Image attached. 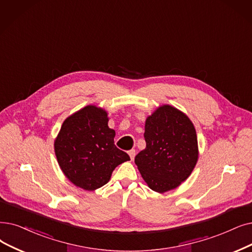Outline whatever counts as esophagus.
I'll use <instances>...</instances> for the list:
<instances>
[{
  "instance_id": "1",
  "label": "esophagus",
  "mask_w": 252,
  "mask_h": 252,
  "mask_svg": "<svg viewBox=\"0 0 252 252\" xmlns=\"http://www.w3.org/2000/svg\"><path fill=\"white\" fill-rule=\"evenodd\" d=\"M128 156H129V158H130V160H134L135 156H136V151H135L134 149L129 150V151H128Z\"/></svg>"
}]
</instances>
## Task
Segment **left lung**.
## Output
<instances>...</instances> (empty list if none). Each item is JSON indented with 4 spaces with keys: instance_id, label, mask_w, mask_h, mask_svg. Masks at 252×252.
Wrapping results in <instances>:
<instances>
[{
    "instance_id": "1",
    "label": "left lung",
    "mask_w": 252,
    "mask_h": 252,
    "mask_svg": "<svg viewBox=\"0 0 252 252\" xmlns=\"http://www.w3.org/2000/svg\"><path fill=\"white\" fill-rule=\"evenodd\" d=\"M146 147L135 163L148 188L162 193L187 180L199 158L198 138L191 120L171 105L159 106L146 118Z\"/></svg>"
}]
</instances>
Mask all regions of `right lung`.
I'll list each match as a JSON object with an SVG mask.
<instances>
[{
    "label": "right lung",
    "mask_w": 252,
    "mask_h": 252,
    "mask_svg": "<svg viewBox=\"0 0 252 252\" xmlns=\"http://www.w3.org/2000/svg\"><path fill=\"white\" fill-rule=\"evenodd\" d=\"M108 113L94 105L85 106L64 119L54 140L61 170L74 185L95 190L111 178L127 153L114 145L115 130L108 126Z\"/></svg>",
    "instance_id": "right-lung-1"
}]
</instances>
